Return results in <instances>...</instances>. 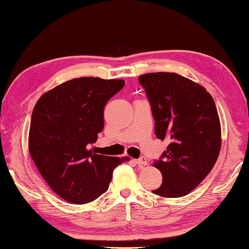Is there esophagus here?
<instances>
[{
  "instance_id": "1",
  "label": "esophagus",
  "mask_w": 249,
  "mask_h": 249,
  "mask_svg": "<svg viewBox=\"0 0 249 249\" xmlns=\"http://www.w3.org/2000/svg\"><path fill=\"white\" fill-rule=\"evenodd\" d=\"M134 162L136 164H138L139 166H143V165L147 164V159L144 157H142V158H139V159H135Z\"/></svg>"
}]
</instances>
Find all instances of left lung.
I'll return each mask as SVG.
<instances>
[{
  "label": "left lung",
  "mask_w": 249,
  "mask_h": 249,
  "mask_svg": "<svg viewBox=\"0 0 249 249\" xmlns=\"http://www.w3.org/2000/svg\"><path fill=\"white\" fill-rule=\"evenodd\" d=\"M138 80L150 101L157 138L170 142L153 162L162 184L152 193L183 197L201 183L219 157L221 125L214 101L205 87L176 73H149Z\"/></svg>",
  "instance_id": "8db88e82"
}]
</instances>
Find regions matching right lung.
<instances>
[{"label":"right lung","mask_w":249,"mask_h":249,"mask_svg":"<svg viewBox=\"0 0 249 249\" xmlns=\"http://www.w3.org/2000/svg\"><path fill=\"white\" fill-rule=\"evenodd\" d=\"M123 79L80 77L43 93L31 115L28 148L36 166L63 199L83 205L109 188L113 170L128 160L89 149L103 129L107 102Z\"/></svg>","instance_id":"1"}]
</instances>
